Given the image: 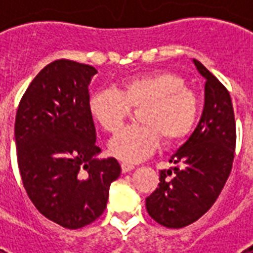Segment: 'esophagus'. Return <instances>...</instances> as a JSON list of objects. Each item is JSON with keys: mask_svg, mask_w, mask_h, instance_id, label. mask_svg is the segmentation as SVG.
<instances>
[{"mask_svg": "<svg viewBox=\"0 0 253 253\" xmlns=\"http://www.w3.org/2000/svg\"><path fill=\"white\" fill-rule=\"evenodd\" d=\"M121 168H122L123 173H127L130 172V170H132L135 167L132 166V164H128V163H122V164H121Z\"/></svg>", "mask_w": 253, "mask_h": 253, "instance_id": "obj_1", "label": "esophagus"}]
</instances>
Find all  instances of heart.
<instances>
[{
    "label": "heart",
    "instance_id": "1",
    "mask_svg": "<svg viewBox=\"0 0 253 253\" xmlns=\"http://www.w3.org/2000/svg\"><path fill=\"white\" fill-rule=\"evenodd\" d=\"M186 83L173 72H151L131 77L121 90L103 87L89 98L91 117L107 132H117L132 113L142 125L128 126L109 143V152L127 163L142 162L154 154L164 138L167 144L181 142L196 126L200 101Z\"/></svg>",
    "mask_w": 253,
    "mask_h": 253
}]
</instances>
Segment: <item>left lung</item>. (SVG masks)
<instances>
[{
	"label": "left lung",
	"instance_id": "8db88e82",
	"mask_svg": "<svg viewBox=\"0 0 253 253\" xmlns=\"http://www.w3.org/2000/svg\"><path fill=\"white\" fill-rule=\"evenodd\" d=\"M206 79L205 106L198 126L184 146L172 155L174 167L160 172V182L146 208L152 219L168 228L196 222L222 192L235 156L236 125L230 93L198 60Z\"/></svg>",
	"mask_w": 253,
	"mask_h": 253
}]
</instances>
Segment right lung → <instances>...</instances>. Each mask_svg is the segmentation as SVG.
<instances>
[{
  "instance_id": "1",
  "label": "right lung",
  "mask_w": 253,
  "mask_h": 253,
  "mask_svg": "<svg viewBox=\"0 0 253 253\" xmlns=\"http://www.w3.org/2000/svg\"><path fill=\"white\" fill-rule=\"evenodd\" d=\"M91 65L60 59L45 65L22 97L15 115L18 168L41 214L76 230L102 215L110 184L121 174L114 158L95 159L89 110Z\"/></svg>"
}]
</instances>
